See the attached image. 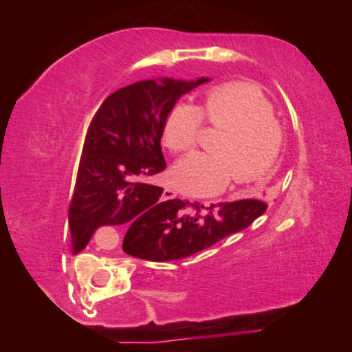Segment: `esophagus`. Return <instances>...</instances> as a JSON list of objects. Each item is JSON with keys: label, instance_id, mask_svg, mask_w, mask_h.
Here are the masks:
<instances>
[{"label": "esophagus", "instance_id": "esophagus-1", "mask_svg": "<svg viewBox=\"0 0 352 352\" xmlns=\"http://www.w3.org/2000/svg\"><path fill=\"white\" fill-rule=\"evenodd\" d=\"M162 199L164 200L177 199V192H175V190H172V188H165L164 193H162Z\"/></svg>", "mask_w": 352, "mask_h": 352}]
</instances>
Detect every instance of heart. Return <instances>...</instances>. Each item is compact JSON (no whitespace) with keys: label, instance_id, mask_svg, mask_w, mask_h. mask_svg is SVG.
Masks as SVG:
<instances>
[{"label":"heart","instance_id":"obj_1","mask_svg":"<svg viewBox=\"0 0 352 352\" xmlns=\"http://www.w3.org/2000/svg\"><path fill=\"white\" fill-rule=\"evenodd\" d=\"M204 114L225 134L213 145L215 153L193 152L173 165V187L187 195L205 197L221 192L232 177L235 184L243 185L272 172L283 134L272 104L260 89L240 82L210 89L204 112L192 102H179L165 122V145L173 152L195 147Z\"/></svg>","mask_w":352,"mask_h":352}]
</instances>
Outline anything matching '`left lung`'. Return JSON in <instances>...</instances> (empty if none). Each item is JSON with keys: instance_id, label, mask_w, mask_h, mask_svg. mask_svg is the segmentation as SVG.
Segmentation results:
<instances>
[{"instance_id": "left-lung-1", "label": "left lung", "mask_w": 352, "mask_h": 352, "mask_svg": "<svg viewBox=\"0 0 352 352\" xmlns=\"http://www.w3.org/2000/svg\"><path fill=\"white\" fill-rule=\"evenodd\" d=\"M188 201L167 200L155 217L145 218L125 233L122 250L148 261H173L195 254L233 233L241 232L261 217L265 201L245 199L204 207L192 204L193 215H187ZM206 208V215L201 210Z\"/></svg>"}]
</instances>
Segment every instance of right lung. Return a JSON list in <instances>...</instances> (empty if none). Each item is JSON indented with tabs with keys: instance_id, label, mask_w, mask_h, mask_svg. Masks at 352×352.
I'll use <instances>...</instances> for the list:
<instances>
[{
	"instance_id": "right-lung-1",
	"label": "right lung",
	"mask_w": 352,
	"mask_h": 352,
	"mask_svg": "<svg viewBox=\"0 0 352 352\" xmlns=\"http://www.w3.org/2000/svg\"><path fill=\"white\" fill-rule=\"evenodd\" d=\"M208 80H139L104 100L89 124L72 190V253L82 252L100 227L131 223L132 230L160 212L164 188L144 179L165 168L160 139L175 102Z\"/></svg>"
}]
</instances>
